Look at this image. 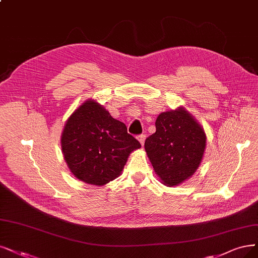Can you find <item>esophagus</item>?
Segmentation results:
<instances>
[{
    "label": "esophagus",
    "instance_id": "1",
    "mask_svg": "<svg viewBox=\"0 0 258 258\" xmlns=\"http://www.w3.org/2000/svg\"><path fill=\"white\" fill-rule=\"evenodd\" d=\"M138 140H139V142L141 144V146L144 147L145 140H146V135H140V136H138Z\"/></svg>",
    "mask_w": 258,
    "mask_h": 258
}]
</instances>
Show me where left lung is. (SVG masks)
<instances>
[{"label":"left lung","mask_w":258,"mask_h":258,"mask_svg":"<svg viewBox=\"0 0 258 258\" xmlns=\"http://www.w3.org/2000/svg\"><path fill=\"white\" fill-rule=\"evenodd\" d=\"M156 132L146 139L145 149L161 184L177 186L191 177L201 164L206 135L184 107L159 113Z\"/></svg>","instance_id":"left-lung-1"}]
</instances>
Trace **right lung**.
Masks as SVG:
<instances>
[{"label": "right lung", "mask_w": 258, "mask_h": 258, "mask_svg": "<svg viewBox=\"0 0 258 258\" xmlns=\"http://www.w3.org/2000/svg\"><path fill=\"white\" fill-rule=\"evenodd\" d=\"M63 158L82 182L103 186L117 178L133 151L141 148L123 122L113 119L95 100L85 101L66 121L61 137Z\"/></svg>", "instance_id": "1"}]
</instances>
